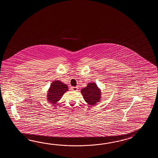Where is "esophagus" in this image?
Instances as JSON below:
<instances>
[{"label":"esophagus","instance_id":"obj_1","mask_svg":"<svg viewBox=\"0 0 158 158\" xmlns=\"http://www.w3.org/2000/svg\"><path fill=\"white\" fill-rule=\"evenodd\" d=\"M78 87L77 86L76 87H71V90L72 91H77Z\"/></svg>","mask_w":158,"mask_h":158}]
</instances>
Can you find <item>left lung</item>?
Wrapping results in <instances>:
<instances>
[{"label":"left lung","instance_id":"1","mask_svg":"<svg viewBox=\"0 0 158 158\" xmlns=\"http://www.w3.org/2000/svg\"><path fill=\"white\" fill-rule=\"evenodd\" d=\"M81 93L85 102L89 105L94 106L101 101V90L94 82L89 83L86 87L81 89Z\"/></svg>","mask_w":158,"mask_h":158}]
</instances>
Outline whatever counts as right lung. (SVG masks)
<instances>
[{
	"label": "right lung",
	"instance_id": "1",
	"mask_svg": "<svg viewBox=\"0 0 158 158\" xmlns=\"http://www.w3.org/2000/svg\"><path fill=\"white\" fill-rule=\"evenodd\" d=\"M68 90V87L66 84L60 80L54 81L47 91V101L52 104H56Z\"/></svg>",
	"mask_w": 158,
	"mask_h": 158
}]
</instances>
